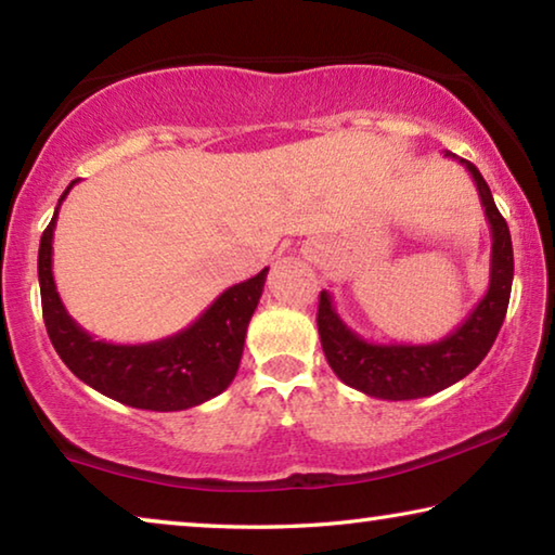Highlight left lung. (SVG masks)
<instances>
[{"label":"left lung","mask_w":555,"mask_h":555,"mask_svg":"<svg viewBox=\"0 0 555 555\" xmlns=\"http://www.w3.org/2000/svg\"><path fill=\"white\" fill-rule=\"evenodd\" d=\"M448 158L467 168L480 193L485 218L492 232L490 286L473 311L453 333L436 343H372L357 335L335 311L333 296L321 291L318 304V333L325 360L347 387L374 399L409 401L443 391L450 384L467 377L485 360L494 345V337L504 323L514 279L512 234L496 210L490 185L482 173L465 158L446 152Z\"/></svg>","instance_id":"1"}]
</instances>
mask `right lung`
<instances>
[{"label":"right lung","instance_id":"1","mask_svg":"<svg viewBox=\"0 0 555 555\" xmlns=\"http://www.w3.org/2000/svg\"><path fill=\"white\" fill-rule=\"evenodd\" d=\"M61 195L39 247L43 323L55 352L75 377L105 397L144 411H183L218 397L240 370L244 337L264 291L269 269L234 284L176 335L142 345L95 340L65 311L53 281V230Z\"/></svg>","mask_w":555,"mask_h":555}]
</instances>
